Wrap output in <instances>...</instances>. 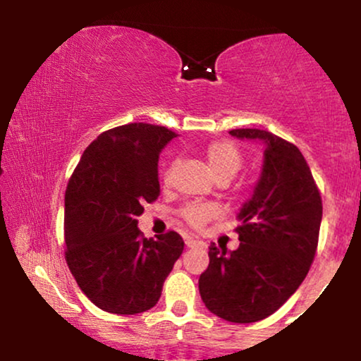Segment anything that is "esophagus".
<instances>
[{"label": "esophagus", "mask_w": 361, "mask_h": 361, "mask_svg": "<svg viewBox=\"0 0 361 361\" xmlns=\"http://www.w3.org/2000/svg\"><path fill=\"white\" fill-rule=\"evenodd\" d=\"M185 244L188 247H204L205 244L202 243V241H198V239H193V238H186L185 239Z\"/></svg>", "instance_id": "esophagus-1"}]
</instances>
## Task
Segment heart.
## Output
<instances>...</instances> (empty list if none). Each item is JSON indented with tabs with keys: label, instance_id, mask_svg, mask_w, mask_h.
<instances>
[{
	"label": "heart",
	"instance_id": "b5f03b06",
	"mask_svg": "<svg viewBox=\"0 0 361 361\" xmlns=\"http://www.w3.org/2000/svg\"><path fill=\"white\" fill-rule=\"evenodd\" d=\"M204 156L212 175L217 178V181H229L231 178L235 176L243 166V152L241 149L235 146L231 140H214V142L207 144L204 149ZM163 185H169V178H171V169H166L163 173ZM219 214V207L214 204H198L192 202L186 204L181 209V217L186 224L195 227H202L210 219H214Z\"/></svg>",
	"mask_w": 361,
	"mask_h": 361
}]
</instances>
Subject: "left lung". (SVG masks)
Returning a JSON list of instances; mask_svg holds the SVG:
<instances>
[{
  "mask_svg": "<svg viewBox=\"0 0 361 361\" xmlns=\"http://www.w3.org/2000/svg\"><path fill=\"white\" fill-rule=\"evenodd\" d=\"M229 134L264 144L263 169L238 214L241 244L235 251L210 244V263L198 288L210 312L247 324L271 316L307 276L322 200L299 147L259 128H234Z\"/></svg>",
  "mask_w": 361,
  "mask_h": 361,
  "instance_id": "left-lung-1",
  "label": "left lung"
}]
</instances>
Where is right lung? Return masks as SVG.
Returning <instances> with one entry per match:
<instances>
[{
	"instance_id": "add662e5",
	"label": "right lung",
	"mask_w": 361,
	"mask_h": 361,
	"mask_svg": "<svg viewBox=\"0 0 361 361\" xmlns=\"http://www.w3.org/2000/svg\"><path fill=\"white\" fill-rule=\"evenodd\" d=\"M173 137V130L151 123L110 128L86 147L66 188V261L85 295L105 312L154 307L183 252L175 231L147 239L137 227L144 205L159 197L157 161Z\"/></svg>"
}]
</instances>
